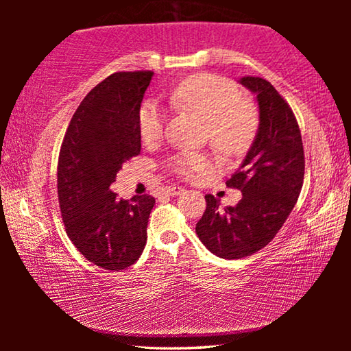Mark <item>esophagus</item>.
<instances>
[{
    "label": "esophagus",
    "instance_id": "34e87169",
    "mask_svg": "<svg viewBox=\"0 0 351 351\" xmlns=\"http://www.w3.org/2000/svg\"><path fill=\"white\" fill-rule=\"evenodd\" d=\"M165 192H167L169 195H171V197H176V195H180V193L184 192V189L182 187H176V186H170V187H167V190H165Z\"/></svg>",
    "mask_w": 351,
    "mask_h": 351
}]
</instances>
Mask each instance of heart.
I'll return each instance as SVG.
<instances>
[{"label": "heart", "mask_w": 351, "mask_h": 351, "mask_svg": "<svg viewBox=\"0 0 351 351\" xmlns=\"http://www.w3.org/2000/svg\"><path fill=\"white\" fill-rule=\"evenodd\" d=\"M176 108L192 111L206 121V136L218 152L240 154L251 145L258 128L257 111L241 100V93L232 82L215 74H195L178 83L170 93ZM141 138L147 144L156 142L164 133L162 110L154 102H145L138 114ZM173 173L193 180L212 167L204 153L182 150L167 161Z\"/></svg>", "instance_id": "b5f03b06"}]
</instances>
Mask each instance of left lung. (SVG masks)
I'll return each mask as SVG.
<instances>
[{
    "label": "left lung",
    "instance_id": "1",
    "mask_svg": "<svg viewBox=\"0 0 351 351\" xmlns=\"http://www.w3.org/2000/svg\"><path fill=\"white\" fill-rule=\"evenodd\" d=\"M241 85L257 96L258 132L240 169L226 181L241 190L234 207H219L206 195V210L197 223L203 245L217 257L237 260L258 252L274 239L299 198L305 153L293 110L261 77H243Z\"/></svg>",
    "mask_w": 351,
    "mask_h": 351
}]
</instances>
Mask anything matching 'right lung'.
<instances>
[{"mask_svg": "<svg viewBox=\"0 0 351 351\" xmlns=\"http://www.w3.org/2000/svg\"><path fill=\"white\" fill-rule=\"evenodd\" d=\"M152 71L114 73L86 94L64 133L57 192L64 229L86 260L108 271L138 261L147 243L150 195L110 190L122 164L141 153L138 114Z\"/></svg>", "mask_w": 351, "mask_h": 351, "instance_id": "right-lung-1", "label": "right lung"}]
</instances>
